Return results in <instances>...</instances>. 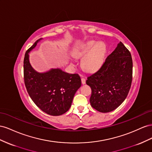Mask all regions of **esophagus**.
Segmentation results:
<instances>
[{"label":"esophagus","mask_w":152,"mask_h":152,"mask_svg":"<svg viewBox=\"0 0 152 152\" xmlns=\"http://www.w3.org/2000/svg\"><path fill=\"white\" fill-rule=\"evenodd\" d=\"M81 83L83 85L86 83V80H85V78H84V77H82L81 78Z\"/></svg>","instance_id":"1"}]
</instances>
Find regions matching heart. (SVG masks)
I'll list each match as a JSON object with an SVG mask.
<instances>
[{
	"label": "heart",
	"mask_w": 152,
	"mask_h": 152,
	"mask_svg": "<svg viewBox=\"0 0 152 152\" xmlns=\"http://www.w3.org/2000/svg\"><path fill=\"white\" fill-rule=\"evenodd\" d=\"M106 54V46L104 42L90 41L86 42L75 53L76 58H84L82 67L85 71L94 72L99 69L104 60Z\"/></svg>",
	"instance_id": "1"
}]
</instances>
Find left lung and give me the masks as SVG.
<instances>
[{
	"mask_svg": "<svg viewBox=\"0 0 152 152\" xmlns=\"http://www.w3.org/2000/svg\"><path fill=\"white\" fill-rule=\"evenodd\" d=\"M132 80L131 54L120 42L100 69L90 75L86 81L92 89L91 106L101 113L115 110L126 99Z\"/></svg>",
	"mask_w": 152,
	"mask_h": 152,
	"instance_id": "1",
	"label": "left lung"
}]
</instances>
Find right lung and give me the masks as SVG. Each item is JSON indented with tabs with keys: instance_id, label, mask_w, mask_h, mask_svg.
<instances>
[{
	"instance_id": "right-lung-1",
	"label": "right lung",
	"mask_w": 152,
	"mask_h": 152,
	"mask_svg": "<svg viewBox=\"0 0 152 152\" xmlns=\"http://www.w3.org/2000/svg\"><path fill=\"white\" fill-rule=\"evenodd\" d=\"M41 39L37 40L25 53V85L29 96L38 107L50 115L59 116L71 107L81 81L77 74H69L60 69H51L42 73L34 70L29 62L28 53Z\"/></svg>"
}]
</instances>
